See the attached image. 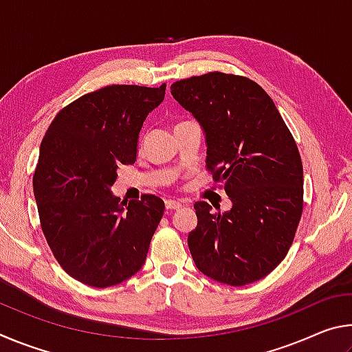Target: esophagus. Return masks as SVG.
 I'll use <instances>...</instances> for the list:
<instances>
[{
    "mask_svg": "<svg viewBox=\"0 0 352 352\" xmlns=\"http://www.w3.org/2000/svg\"><path fill=\"white\" fill-rule=\"evenodd\" d=\"M182 208V201L178 200H166V210H180Z\"/></svg>",
    "mask_w": 352,
    "mask_h": 352,
    "instance_id": "1",
    "label": "esophagus"
}]
</instances>
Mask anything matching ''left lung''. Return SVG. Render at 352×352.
<instances>
[{
	"instance_id": "1",
	"label": "left lung",
	"mask_w": 352,
	"mask_h": 352,
	"mask_svg": "<svg viewBox=\"0 0 352 352\" xmlns=\"http://www.w3.org/2000/svg\"><path fill=\"white\" fill-rule=\"evenodd\" d=\"M170 94L200 124L206 166L231 210L195 201L188 236L195 267L214 281L245 285L281 264L302 211V164L278 109L247 77L208 73L172 83Z\"/></svg>"
}]
</instances>
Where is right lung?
<instances>
[{
	"label": "right lung",
	"instance_id": "right-lung-1",
	"mask_svg": "<svg viewBox=\"0 0 352 352\" xmlns=\"http://www.w3.org/2000/svg\"><path fill=\"white\" fill-rule=\"evenodd\" d=\"M166 85H110L65 107L47 127L34 174L45 237L62 269L91 287L116 285L138 273L164 201L116 197L121 164H133L147 115Z\"/></svg>",
	"mask_w": 352,
	"mask_h": 352
}]
</instances>
